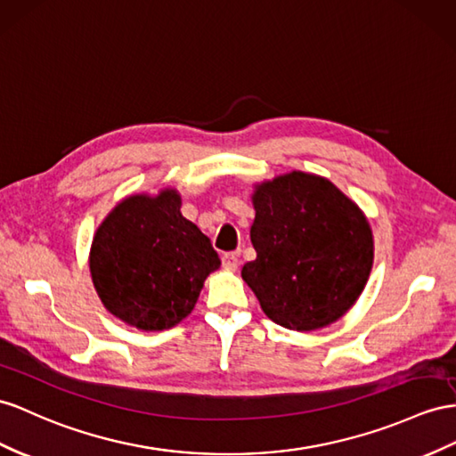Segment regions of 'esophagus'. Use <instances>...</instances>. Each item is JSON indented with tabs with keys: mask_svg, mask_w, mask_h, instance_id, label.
Returning <instances> with one entry per match:
<instances>
[{
	"mask_svg": "<svg viewBox=\"0 0 456 456\" xmlns=\"http://www.w3.org/2000/svg\"><path fill=\"white\" fill-rule=\"evenodd\" d=\"M221 262H224L225 270H237L239 267V254L237 252H225L221 256Z\"/></svg>",
	"mask_w": 456,
	"mask_h": 456,
	"instance_id": "1",
	"label": "esophagus"
}]
</instances>
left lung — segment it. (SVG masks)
I'll return each instance as SVG.
<instances>
[{"label":"left lung","instance_id":"1","mask_svg":"<svg viewBox=\"0 0 456 456\" xmlns=\"http://www.w3.org/2000/svg\"><path fill=\"white\" fill-rule=\"evenodd\" d=\"M250 240L256 260L242 279L277 325L314 331L354 305L371 272L366 216L337 186L293 171L256 184Z\"/></svg>","mask_w":456,"mask_h":456}]
</instances>
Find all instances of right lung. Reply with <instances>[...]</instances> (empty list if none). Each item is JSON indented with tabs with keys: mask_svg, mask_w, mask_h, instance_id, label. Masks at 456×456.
<instances>
[{
	"mask_svg": "<svg viewBox=\"0 0 456 456\" xmlns=\"http://www.w3.org/2000/svg\"><path fill=\"white\" fill-rule=\"evenodd\" d=\"M219 265L209 239L183 217L173 189L125 198L102 221L90 248L103 306L144 331L169 330L189 316Z\"/></svg>",
	"mask_w": 456,
	"mask_h": 456,
	"instance_id": "1",
	"label": "right lung"
}]
</instances>
